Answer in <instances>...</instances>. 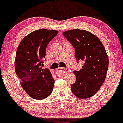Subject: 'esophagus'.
Masks as SVG:
<instances>
[{
    "label": "esophagus",
    "instance_id": "1",
    "mask_svg": "<svg viewBox=\"0 0 123 123\" xmlns=\"http://www.w3.org/2000/svg\"><path fill=\"white\" fill-rule=\"evenodd\" d=\"M65 71H67V69L64 68H62V67H59V68H58L57 69H56V72H60L61 73L65 72Z\"/></svg>",
    "mask_w": 123,
    "mask_h": 123
}]
</instances>
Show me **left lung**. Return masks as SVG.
<instances>
[{
    "instance_id": "left-lung-1",
    "label": "left lung",
    "mask_w": 123,
    "mask_h": 123,
    "mask_svg": "<svg viewBox=\"0 0 123 123\" xmlns=\"http://www.w3.org/2000/svg\"><path fill=\"white\" fill-rule=\"evenodd\" d=\"M63 36L74 47L77 62L81 60L84 63L82 69L73 72L76 81L71 84V91L78 98H90L106 78L109 62L105 47L96 36L86 30L66 31Z\"/></svg>"
}]
</instances>
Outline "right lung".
I'll return each instance as SVG.
<instances>
[{"label": "right lung", "mask_w": 123, "mask_h": 123, "mask_svg": "<svg viewBox=\"0 0 123 123\" xmlns=\"http://www.w3.org/2000/svg\"><path fill=\"white\" fill-rule=\"evenodd\" d=\"M58 33L50 29H38L25 36L17 48L15 68L21 86L34 99L47 98L52 92L55 80L48 69L41 67L47 46Z\"/></svg>", "instance_id": "right-lung-1"}]
</instances>
